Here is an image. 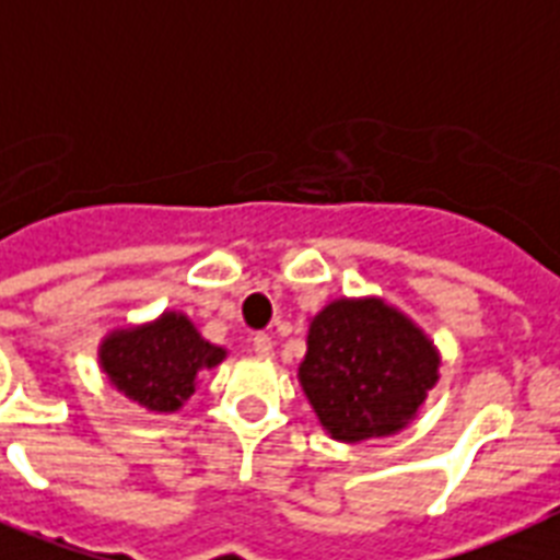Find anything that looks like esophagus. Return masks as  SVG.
<instances>
[{
	"label": "esophagus",
	"instance_id": "obj_1",
	"mask_svg": "<svg viewBox=\"0 0 560 560\" xmlns=\"http://www.w3.org/2000/svg\"><path fill=\"white\" fill-rule=\"evenodd\" d=\"M253 351L258 354V358L270 360L272 358V337H267V334H255L253 337Z\"/></svg>",
	"mask_w": 560,
	"mask_h": 560
}]
</instances>
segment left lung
I'll return each mask as SVG.
<instances>
[{"instance_id": "left-lung-1", "label": "left lung", "mask_w": 560, "mask_h": 560, "mask_svg": "<svg viewBox=\"0 0 560 560\" xmlns=\"http://www.w3.org/2000/svg\"><path fill=\"white\" fill-rule=\"evenodd\" d=\"M433 340L383 299H334L311 319L299 383L337 442L395 435L439 381Z\"/></svg>"}]
</instances>
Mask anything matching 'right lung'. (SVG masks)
<instances>
[{
  "label": "right lung",
  "mask_w": 560,
  "mask_h": 560,
  "mask_svg": "<svg viewBox=\"0 0 560 560\" xmlns=\"http://www.w3.org/2000/svg\"><path fill=\"white\" fill-rule=\"evenodd\" d=\"M226 358V349L202 340L179 311L130 328H116L101 340L98 363L125 398L148 412H177L197 389L200 372Z\"/></svg>",
  "instance_id": "1"
}]
</instances>
